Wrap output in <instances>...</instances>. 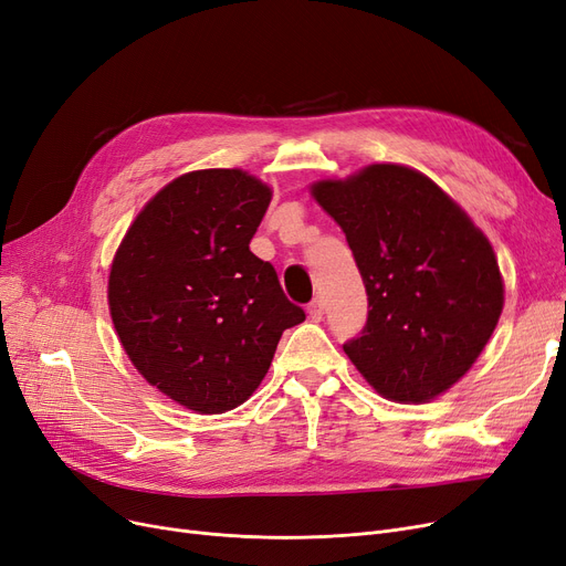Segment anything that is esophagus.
Wrapping results in <instances>:
<instances>
[{
    "label": "esophagus",
    "instance_id": "obj_1",
    "mask_svg": "<svg viewBox=\"0 0 566 566\" xmlns=\"http://www.w3.org/2000/svg\"><path fill=\"white\" fill-rule=\"evenodd\" d=\"M306 311H308V318H311L313 323H321V321H323L325 308H323V302H321V300H313Z\"/></svg>",
    "mask_w": 566,
    "mask_h": 566
}]
</instances>
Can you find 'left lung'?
I'll list each match as a JSON object with an SVG mask.
<instances>
[{
  "label": "left lung",
  "mask_w": 566,
  "mask_h": 566,
  "mask_svg": "<svg viewBox=\"0 0 566 566\" xmlns=\"http://www.w3.org/2000/svg\"><path fill=\"white\" fill-rule=\"evenodd\" d=\"M311 195L344 230L367 287V325L344 344L357 371L392 401L455 386L504 306L485 234L434 180L401 165L318 180Z\"/></svg>",
  "instance_id": "8db88e82"
}]
</instances>
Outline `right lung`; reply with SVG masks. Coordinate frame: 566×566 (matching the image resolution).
<instances>
[{
  "label": "right lung",
  "instance_id": "1",
  "mask_svg": "<svg viewBox=\"0 0 566 566\" xmlns=\"http://www.w3.org/2000/svg\"><path fill=\"white\" fill-rule=\"evenodd\" d=\"M271 190L241 169L178 176L132 222L108 276V308L139 374L197 413L251 397L279 338L304 323L276 269L251 253Z\"/></svg>",
  "mask_w": 566,
  "mask_h": 566
}]
</instances>
